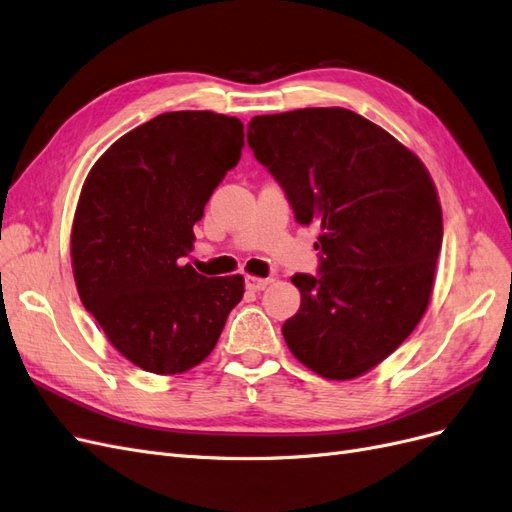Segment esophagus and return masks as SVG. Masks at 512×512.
Masks as SVG:
<instances>
[{
    "label": "esophagus",
    "instance_id": "obj_1",
    "mask_svg": "<svg viewBox=\"0 0 512 512\" xmlns=\"http://www.w3.org/2000/svg\"><path fill=\"white\" fill-rule=\"evenodd\" d=\"M271 280H267V277H258V275H247L245 277V288L252 290V292H260L265 290L269 286Z\"/></svg>",
    "mask_w": 512,
    "mask_h": 512
}]
</instances>
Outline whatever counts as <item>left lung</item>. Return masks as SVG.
Wrapping results in <instances>:
<instances>
[{"label": "left lung", "instance_id": "obj_1", "mask_svg": "<svg viewBox=\"0 0 512 512\" xmlns=\"http://www.w3.org/2000/svg\"><path fill=\"white\" fill-rule=\"evenodd\" d=\"M247 143L299 224L318 222L320 275H292L290 352L327 380L380 365L416 329L442 247L436 183L414 151L348 108L252 117Z\"/></svg>", "mask_w": 512, "mask_h": 512}]
</instances>
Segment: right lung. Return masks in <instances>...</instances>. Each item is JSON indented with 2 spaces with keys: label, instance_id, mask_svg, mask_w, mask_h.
<instances>
[{
  "label": "right lung",
  "instance_id": "1",
  "mask_svg": "<svg viewBox=\"0 0 512 512\" xmlns=\"http://www.w3.org/2000/svg\"><path fill=\"white\" fill-rule=\"evenodd\" d=\"M241 147L237 117L162 113L108 147L83 183L70 235L76 290L113 348L151 374L203 363L243 299V275L183 265Z\"/></svg>",
  "mask_w": 512,
  "mask_h": 512
}]
</instances>
